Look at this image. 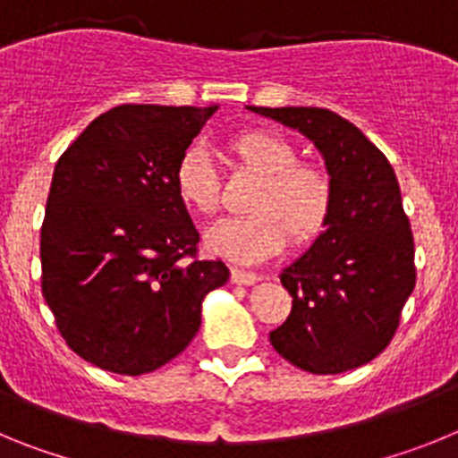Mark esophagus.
<instances>
[{
    "mask_svg": "<svg viewBox=\"0 0 458 458\" xmlns=\"http://www.w3.org/2000/svg\"><path fill=\"white\" fill-rule=\"evenodd\" d=\"M259 279H261V277H259L257 273H248V270L232 268V282H233V284L250 286V284H257Z\"/></svg>",
    "mask_w": 458,
    "mask_h": 458,
    "instance_id": "34e87169",
    "label": "esophagus"
}]
</instances>
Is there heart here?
<instances>
[{"label":"heart","mask_w":458,"mask_h":458,"mask_svg":"<svg viewBox=\"0 0 458 458\" xmlns=\"http://www.w3.org/2000/svg\"><path fill=\"white\" fill-rule=\"evenodd\" d=\"M238 163L264 179L254 190L250 216L225 220L206 233L210 252L233 261H259L284 248L307 245L323 232L333 216V179L321 167L298 163V153L284 137L268 131H248L229 140ZM174 190L192 213L210 216L220 206V181L204 148L190 147L174 167Z\"/></svg>","instance_id":"b5f03b06"}]
</instances>
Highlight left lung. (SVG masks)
<instances>
[{"instance_id":"obj_1","label":"left lung","mask_w":458,"mask_h":458,"mask_svg":"<svg viewBox=\"0 0 458 458\" xmlns=\"http://www.w3.org/2000/svg\"><path fill=\"white\" fill-rule=\"evenodd\" d=\"M314 141L333 179L326 232L279 275L291 314L270 344L310 374H342L386 351L415 289V245L387 157L323 107H250Z\"/></svg>"}]
</instances>
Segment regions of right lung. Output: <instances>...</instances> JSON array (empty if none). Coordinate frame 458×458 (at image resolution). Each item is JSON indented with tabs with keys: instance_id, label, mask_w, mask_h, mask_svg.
<instances>
[{
	"instance_id": "add662e5",
	"label": "right lung",
	"mask_w": 458,
	"mask_h": 458,
	"mask_svg": "<svg viewBox=\"0 0 458 458\" xmlns=\"http://www.w3.org/2000/svg\"><path fill=\"white\" fill-rule=\"evenodd\" d=\"M210 107L119 105L62 153L40 226V289L80 358L140 376L167 365L201 326L229 268L197 257L199 233L174 190L181 153Z\"/></svg>"
}]
</instances>
